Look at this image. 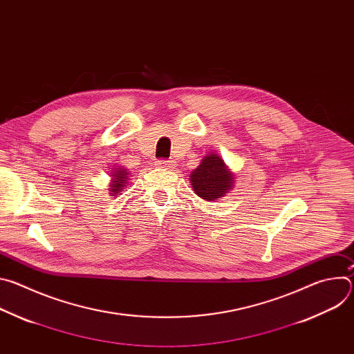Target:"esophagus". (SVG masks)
I'll return each instance as SVG.
<instances>
[{
  "label": "esophagus",
  "mask_w": 354,
  "mask_h": 354,
  "mask_svg": "<svg viewBox=\"0 0 354 354\" xmlns=\"http://www.w3.org/2000/svg\"><path fill=\"white\" fill-rule=\"evenodd\" d=\"M158 168H165V169H171L175 167V161L172 160H158L156 164Z\"/></svg>",
  "instance_id": "34e87169"
}]
</instances>
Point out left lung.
<instances>
[{
	"label": "left lung",
	"instance_id": "obj_1",
	"mask_svg": "<svg viewBox=\"0 0 354 354\" xmlns=\"http://www.w3.org/2000/svg\"><path fill=\"white\" fill-rule=\"evenodd\" d=\"M232 179L231 172L217 156H207L190 175L194 193L207 201L223 197L232 187Z\"/></svg>",
	"mask_w": 354,
	"mask_h": 354
}]
</instances>
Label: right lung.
I'll return each mask as SVG.
<instances>
[{
    "mask_svg": "<svg viewBox=\"0 0 354 354\" xmlns=\"http://www.w3.org/2000/svg\"><path fill=\"white\" fill-rule=\"evenodd\" d=\"M126 175H127L126 171H122V169H119L113 174V182L111 183V189H112L113 194H118V192H120L124 187V183H126L124 180L127 179Z\"/></svg>",
    "mask_w": 354,
    "mask_h": 354,
    "instance_id": "obj_1",
    "label": "right lung"
}]
</instances>
